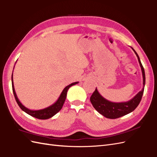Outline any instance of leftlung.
Listing matches in <instances>:
<instances>
[{"instance_id":"8db88e82","label":"left lung","mask_w":157,"mask_h":157,"mask_svg":"<svg viewBox=\"0 0 157 157\" xmlns=\"http://www.w3.org/2000/svg\"><path fill=\"white\" fill-rule=\"evenodd\" d=\"M131 48L136 55L142 70V77H143V88H142V89L140 91H139L132 99L126 102L116 103L108 101L101 95L97 88L90 98V102H91L94 108L100 114L103 115L104 117L107 118H109V119H116V118L122 117L125 115H127L131 113L132 111H133L139 105L142 99V95H143L146 79L144 70L136 52L134 50L133 48L131 47Z\"/></svg>"}]
</instances>
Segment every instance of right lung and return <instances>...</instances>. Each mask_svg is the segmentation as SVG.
<instances>
[{
  "label": "right lung",
  "mask_w": 157,
  "mask_h": 157,
  "mask_svg": "<svg viewBox=\"0 0 157 157\" xmlns=\"http://www.w3.org/2000/svg\"><path fill=\"white\" fill-rule=\"evenodd\" d=\"M15 67V66H14ZM11 81H12V88H13V91L14 96H15V98L16 101L18 104L19 107L23 111H25V113L27 114L30 115L31 116L34 117L36 118H37V119L40 120H47L49 119V118L53 117L54 115L56 114L58 112L60 111L62 109V106L64 105V103L66 100V97H67V91L68 89L72 86V85H75L76 84L78 83V82H75L71 83V85H69L68 86H66V87L62 90V92L61 93L60 97L58 99V100L56 101L54 104L50 105L49 107L44 108V109H39V110H31L27 108L26 107L24 106L23 104L20 102V101L19 100L18 97L17 96V94L15 93V88H14V84H13V74L11 76Z\"/></svg>",
  "instance_id": "add662e5"
}]
</instances>
